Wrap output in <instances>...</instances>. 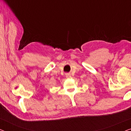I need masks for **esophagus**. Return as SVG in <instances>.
Returning a JSON list of instances; mask_svg holds the SVG:
<instances>
[{"instance_id": "34e87169", "label": "esophagus", "mask_w": 131, "mask_h": 131, "mask_svg": "<svg viewBox=\"0 0 131 131\" xmlns=\"http://www.w3.org/2000/svg\"><path fill=\"white\" fill-rule=\"evenodd\" d=\"M70 77H71L70 74H66V78H70Z\"/></svg>"}]
</instances>
